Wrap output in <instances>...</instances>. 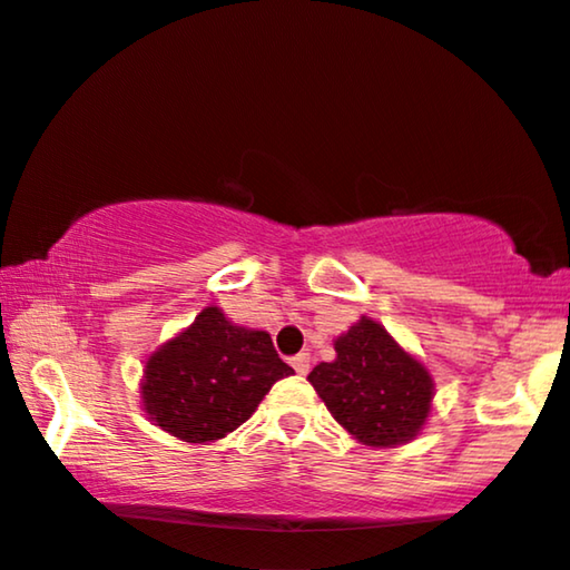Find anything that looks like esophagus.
I'll use <instances>...</instances> for the list:
<instances>
[{
    "mask_svg": "<svg viewBox=\"0 0 570 570\" xmlns=\"http://www.w3.org/2000/svg\"><path fill=\"white\" fill-rule=\"evenodd\" d=\"M292 367L297 375H307L309 373V354L302 352L297 356H292Z\"/></svg>",
    "mask_w": 570,
    "mask_h": 570,
    "instance_id": "obj_1",
    "label": "esophagus"
}]
</instances>
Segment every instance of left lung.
I'll return each mask as SVG.
<instances>
[{
  "instance_id": "obj_1",
  "label": "left lung",
  "mask_w": 570,
  "mask_h": 570,
  "mask_svg": "<svg viewBox=\"0 0 570 570\" xmlns=\"http://www.w3.org/2000/svg\"><path fill=\"white\" fill-rule=\"evenodd\" d=\"M333 348L336 360L307 375L333 420L373 449H396L420 435L435 396L428 367L367 315Z\"/></svg>"
}]
</instances>
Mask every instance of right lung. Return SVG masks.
<instances>
[{
	"mask_svg": "<svg viewBox=\"0 0 570 570\" xmlns=\"http://www.w3.org/2000/svg\"><path fill=\"white\" fill-rule=\"evenodd\" d=\"M294 375L265 331L234 325L218 307L148 356L142 409L185 443H214L247 422L281 377Z\"/></svg>",
	"mask_w": 570,
	"mask_h": 570,
	"instance_id": "add662e5",
	"label": "right lung"
}]
</instances>
